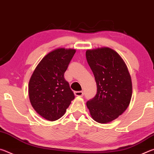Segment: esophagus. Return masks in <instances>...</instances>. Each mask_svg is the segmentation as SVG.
Returning a JSON list of instances; mask_svg holds the SVG:
<instances>
[{
	"label": "esophagus",
	"instance_id": "obj_1",
	"mask_svg": "<svg viewBox=\"0 0 154 154\" xmlns=\"http://www.w3.org/2000/svg\"><path fill=\"white\" fill-rule=\"evenodd\" d=\"M75 95L77 96H83V91H76V92H75Z\"/></svg>",
	"mask_w": 154,
	"mask_h": 154
}]
</instances>
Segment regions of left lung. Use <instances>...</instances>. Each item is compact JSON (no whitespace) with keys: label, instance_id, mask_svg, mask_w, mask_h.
<instances>
[{"label":"left lung","instance_id":"8db88e82","mask_svg":"<svg viewBox=\"0 0 154 154\" xmlns=\"http://www.w3.org/2000/svg\"><path fill=\"white\" fill-rule=\"evenodd\" d=\"M85 56L97 85V93L86 105L94 120L109 123L129 105L132 93L131 77L123 59L113 49H88Z\"/></svg>","mask_w":154,"mask_h":154}]
</instances>
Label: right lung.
<instances>
[{
    "label": "right lung",
    "mask_w": 154,
    "mask_h": 154,
    "mask_svg": "<svg viewBox=\"0 0 154 154\" xmlns=\"http://www.w3.org/2000/svg\"><path fill=\"white\" fill-rule=\"evenodd\" d=\"M76 50L58 48L41 60L31 76L28 94L36 113L49 121L64 115L75 98L74 93L64 75Z\"/></svg>",
    "instance_id": "1"
}]
</instances>
